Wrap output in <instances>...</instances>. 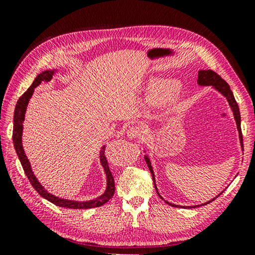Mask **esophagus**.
I'll list each match as a JSON object with an SVG mask.
<instances>
[{
  "label": "esophagus",
  "instance_id": "obj_1",
  "mask_svg": "<svg viewBox=\"0 0 255 255\" xmlns=\"http://www.w3.org/2000/svg\"><path fill=\"white\" fill-rule=\"evenodd\" d=\"M127 136L129 138H138V139L142 140L146 137V129L140 126L131 127L127 130Z\"/></svg>",
  "mask_w": 255,
  "mask_h": 255
}]
</instances>
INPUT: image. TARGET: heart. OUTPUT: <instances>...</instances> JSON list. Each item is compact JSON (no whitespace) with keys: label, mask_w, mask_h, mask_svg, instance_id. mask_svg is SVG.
Segmentation results:
<instances>
[{"label":"heart","mask_w":255,"mask_h":255,"mask_svg":"<svg viewBox=\"0 0 255 255\" xmlns=\"http://www.w3.org/2000/svg\"><path fill=\"white\" fill-rule=\"evenodd\" d=\"M175 82H164L160 83V85L155 88V97L157 98H164V97L167 96L169 92H172L175 89Z\"/></svg>","instance_id":"obj_1"}]
</instances>
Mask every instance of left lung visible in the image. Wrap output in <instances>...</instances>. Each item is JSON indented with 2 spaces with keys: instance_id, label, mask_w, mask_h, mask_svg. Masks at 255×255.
<instances>
[{
  "instance_id": "1",
  "label": "left lung",
  "mask_w": 255,
  "mask_h": 255,
  "mask_svg": "<svg viewBox=\"0 0 255 255\" xmlns=\"http://www.w3.org/2000/svg\"><path fill=\"white\" fill-rule=\"evenodd\" d=\"M198 79H197V83L200 86H213L215 88L217 91H220L222 95H223L226 99H228L229 104L231 106V108H232V112L234 115V119L235 122H237V126H238V130H239V135H240V141H241V146L243 148V137H242V130H241V115H240V109H239V106L237 100H235L234 96H233V92L231 90L230 86L228 85V82H226L224 79H222L221 76L217 75L216 72H214L213 70H200L198 71ZM145 160L148 165V168H149L151 176H152V180H154V185H155V188L157 191V187H156V184H155V176H154V170H152V167L150 165V160L148 158L147 156H145ZM157 194H158V196L161 198V200H164L163 197L159 195L158 191H157ZM217 197V196H216ZM215 198H213L212 201H214ZM212 201H208L204 204L202 205H206L208 203H211ZM167 203L168 205L173 206V207H185V208H194V207H200V205H195V206H178V205H175L172 204V203H168L167 201H165Z\"/></svg>"
}]
</instances>
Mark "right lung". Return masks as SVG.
I'll use <instances>...</instances> for the list:
<instances>
[{
    "label": "right lung",
    "instance_id": "add662e5",
    "mask_svg": "<svg viewBox=\"0 0 255 255\" xmlns=\"http://www.w3.org/2000/svg\"><path fill=\"white\" fill-rule=\"evenodd\" d=\"M53 73H54V70H52V71L48 70V71H43L42 73H40V75H38V77L35 78L33 83H32L29 89H27L17 100V104L15 106V110H14V118H13V122L14 123H13V136H12L15 151L18 156V159H20V161H21L23 170H24L25 175L27 176V178H29L31 185L33 186V188L40 194L41 196L45 198V200H48L49 202L53 203V204L57 206L66 207V208H75V210L99 207L101 205H104L105 203H107L110 198L114 196V193H115V180H114V176L109 169L108 160H107V158H106V155H105L106 147L105 146L101 148V150H100V163H101V165H103V167L105 169L106 176H107V188H106V192L101 196L95 198V200L87 201V202L63 200V198H59L45 191L44 187L41 186V184L38 182V179L35 178V176L31 169V165L29 163V159L26 158L24 150H23L22 130H23V120H24V114H25L27 103H29L31 96H32V94H33L34 88L36 86H39L42 81H50L51 78H52V76H53Z\"/></svg>",
    "mask_w": 255,
    "mask_h": 255
}]
</instances>
